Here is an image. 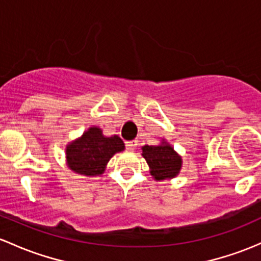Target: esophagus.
Wrapping results in <instances>:
<instances>
[{"label":"esophagus","instance_id":"esophagus-1","mask_svg":"<svg viewBox=\"0 0 261 261\" xmlns=\"http://www.w3.org/2000/svg\"><path fill=\"white\" fill-rule=\"evenodd\" d=\"M138 140H133V141H126V149L130 150V151H133V150L136 149V146H138Z\"/></svg>","mask_w":261,"mask_h":261}]
</instances>
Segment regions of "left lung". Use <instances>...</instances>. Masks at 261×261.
<instances>
[{"mask_svg": "<svg viewBox=\"0 0 261 261\" xmlns=\"http://www.w3.org/2000/svg\"><path fill=\"white\" fill-rule=\"evenodd\" d=\"M141 150L142 156L150 167V174L156 181L172 179L179 175L182 165L181 156L165 140L156 146L145 145Z\"/></svg>", "mask_w": 261, "mask_h": 261, "instance_id": "8db88e82", "label": "left lung"}]
</instances>
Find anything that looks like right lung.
Listing matches in <instances>:
<instances>
[{"label":"right lung","instance_id":"add662e5","mask_svg":"<svg viewBox=\"0 0 261 261\" xmlns=\"http://www.w3.org/2000/svg\"><path fill=\"white\" fill-rule=\"evenodd\" d=\"M123 149L125 144L119 136L106 138L100 127L92 126L66 146V161L76 174L98 176L105 171L110 159Z\"/></svg>","mask_w":261,"mask_h":261}]
</instances>
